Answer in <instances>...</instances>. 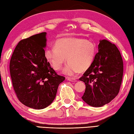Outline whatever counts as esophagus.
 Returning <instances> with one entry per match:
<instances>
[{"mask_svg": "<svg viewBox=\"0 0 134 134\" xmlns=\"http://www.w3.org/2000/svg\"><path fill=\"white\" fill-rule=\"evenodd\" d=\"M67 79L68 80L70 81H74V82H76V81H77L76 79L72 78V77H67Z\"/></svg>", "mask_w": 134, "mask_h": 134, "instance_id": "1", "label": "esophagus"}]
</instances>
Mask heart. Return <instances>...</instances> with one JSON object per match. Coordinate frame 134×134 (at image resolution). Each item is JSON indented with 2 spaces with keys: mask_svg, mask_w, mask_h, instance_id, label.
I'll return each instance as SVG.
<instances>
[{
  "mask_svg": "<svg viewBox=\"0 0 134 134\" xmlns=\"http://www.w3.org/2000/svg\"><path fill=\"white\" fill-rule=\"evenodd\" d=\"M97 51L96 45L90 41L80 38H62L55 41L54 46L47 47L44 55L55 70L62 69L67 60L68 63L63 72L71 76L89 69L94 62Z\"/></svg>",
  "mask_w": 134,
  "mask_h": 134,
  "instance_id": "obj_1",
  "label": "heart"
}]
</instances>
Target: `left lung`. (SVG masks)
Listing matches in <instances>:
<instances>
[{"label": "left lung", "instance_id": "obj_1", "mask_svg": "<svg viewBox=\"0 0 134 134\" xmlns=\"http://www.w3.org/2000/svg\"><path fill=\"white\" fill-rule=\"evenodd\" d=\"M98 49L92 66L79 79L86 85L81 98L93 107L108 104L117 96L124 72L123 60L116 45L103 40Z\"/></svg>", "mask_w": 134, "mask_h": 134}]
</instances>
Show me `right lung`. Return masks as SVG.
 <instances>
[{"instance_id":"obj_1","label":"right lung","mask_w":134,"mask_h":134,"mask_svg":"<svg viewBox=\"0 0 134 134\" xmlns=\"http://www.w3.org/2000/svg\"><path fill=\"white\" fill-rule=\"evenodd\" d=\"M46 34L42 32L20 41L10 61L11 79L18 100L35 109L50 105L59 85L65 80L45 57Z\"/></svg>"}]
</instances>
